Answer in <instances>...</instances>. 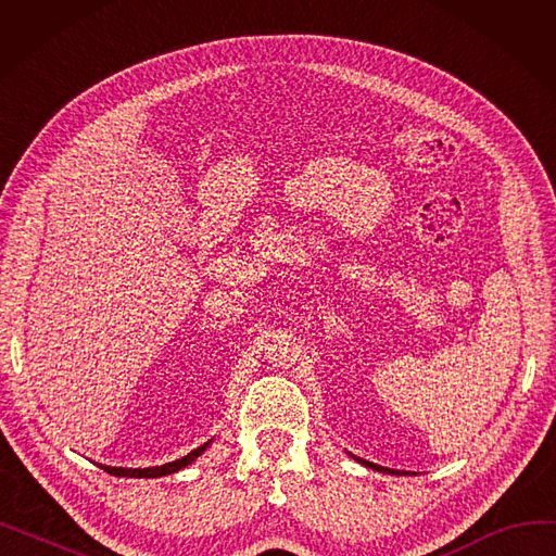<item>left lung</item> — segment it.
Here are the masks:
<instances>
[{"mask_svg":"<svg viewBox=\"0 0 556 556\" xmlns=\"http://www.w3.org/2000/svg\"><path fill=\"white\" fill-rule=\"evenodd\" d=\"M356 462H361V464H365V466H369V469H374V471H381V473H396L399 476V471H394V469H386V466H378V464H371V462H367V459H361V457H356V455H352Z\"/></svg>","mask_w":556,"mask_h":556,"instance_id":"obj_1","label":"left lung"}]
</instances>
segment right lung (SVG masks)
I'll use <instances>...</instances> for the list:
<instances>
[{
  "label": "right lung",
  "instance_id": "right-lung-1",
  "mask_svg": "<svg viewBox=\"0 0 556 556\" xmlns=\"http://www.w3.org/2000/svg\"><path fill=\"white\" fill-rule=\"evenodd\" d=\"M212 442L202 444L200 448L191 451L189 455L175 459V462H168V464H162V466H149V469H124V466H103L99 464L103 471H108L110 476H119V478H162V476H168V473H175L185 469V466H189L195 457H200L204 453V448H207Z\"/></svg>",
  "mask_w": 556,
  "mask_h": 556
}]
</instances>
